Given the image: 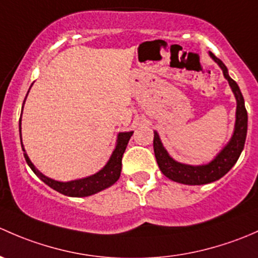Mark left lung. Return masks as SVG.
Wrapping results in <instances>:
<instances>
[{
    "mask_svg": "<svg viewBox=\"0 0 258 258\" xmlns=\"http://www.w3.org/2000/svg\"><path fill=\"white\" fill-rule=\"evenodd\" d=\"M210 55L221 67L225 78L228 81V84L237 100L235 132H233L230 143L222 149L221 153L211 163L206 164V165L191 166L175 161L161 144L158 133L154 132V153H155L156 161H158L161 172L172 181L186 185L209 184V182L221 179L225 174L230 171V169L235 165L237 159L240 158L241 151L245 147L246 135H247V110H246L242 93L238 88L237 83L228 76L227 68L222 63V60L219 59L212 52H210Z\"/></svg>",
    "mask_w": 258,
    "mask_h": 258,
    "instance_id": "1",
    "label": "left lung"
}]
</instances>
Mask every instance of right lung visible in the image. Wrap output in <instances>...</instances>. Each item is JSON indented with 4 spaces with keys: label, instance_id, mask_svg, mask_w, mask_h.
<instances>
[{
    "label": "right lung",
    "instance_id": "add662e5",
    "mask_svg": "<svg viewBox=\"0 0 258 258\" xmlns=\"http://www.w3.org/2000/svg\"><path fill=\"white\" fill-rule=\"evenodd\" d=\"M132 135H133V132L119 133L116 147L114 149L113 154H111L109 161H108L107 165L100 170L99 172L92 175V176L84 177V179L73 180V181H68V182L55 181V180H52L49 179V177L44 176V175L42 174V172H39L38 170L34 168L33 164L31 163L30 158L27 156V154H26L25 151V148H23L22 142H21V145H22L23 155H25V159L26 161H27L28 166L33 170L34 174H36L37 176L44 182V184H47L49 187H52L53 190L58 191V192L63 194V195L66 196H72V198H84V196H89L95 192H99V191L104 190V188L111 186L114 182H116V180H118L119 176H120L121 159H123V154L124 151H125L126 145H128V142ZM20 138H21V119H20ZM21 140H22V138H21Z\"/></svg>",
    "mask_w": 258,
    "mask_h": 258
}]
</instances>
